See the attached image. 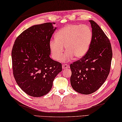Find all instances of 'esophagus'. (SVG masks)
<instances>
[{"label": "esophagus", "instance_id": "esophagus-1", "mask_svg": "<svg viewBox=\"0 0 122 122\" xmlns=\"http://www.w3.org/2000/svg\"><path fill=\"white\" fill-rule=\"evenodd\" d=\"M62 68H63V69H66L69 68V65L64 64H63L62 65Z\"/></svg>", "mask_w": 122, "mask_h": 122}]
</instances>
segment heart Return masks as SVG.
I'll return each mask as SVG.
<instances>
[{
    "label": "heart",
    "instance_id": "heart-1",
    "mask_svg": "<svg viewBox=\"0 0 122 122\" xmlns=\"http://www.w3.org/2000/svg\"><path fill=\"white\" fill-rule=\"evenodd\" d=\"M93 33L89 26L84 25H67L57 32L56 39L50 41L49 46L52 57L56 61H59L66 47L67 52L61 61H69L73 57L80 59L89 51L92 40Z\"/></svg>",
    "mask_w": 122,
    "mask_h": 122
}]
</instances>
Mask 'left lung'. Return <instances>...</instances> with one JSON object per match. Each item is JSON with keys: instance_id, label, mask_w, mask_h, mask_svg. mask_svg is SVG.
I'll list each match as a JSON object with an SVG mask.
<instances>
[{"instance_id": "obj_1", "label": "left lung", "mask_w": 122, "mask_h": 122, "mask_svg": "<svg viewBox=\"0 0 122 122\" xmlns=\"http://www.w3.org/2000/svg\"><path fill=\"white\" fill-rule=\"evenodd\" d=\"M89 21L93 36L89 51L83 58L70 65L72 87L84 95L96 91L105 82L112 57L109 38L96 22Z\"/></svg>"}]
</instances>
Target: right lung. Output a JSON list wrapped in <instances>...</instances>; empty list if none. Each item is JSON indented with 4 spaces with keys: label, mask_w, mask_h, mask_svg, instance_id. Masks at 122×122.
Listing matches in <instances>:
<instances>
[{
    "label": "right lung",
    "mask_w": 122,
    "mask_h": 122,
    "mask_svg": "<svg viewBox=\"0 0 122 122\" xmlns=\"http://www.w3.org/2000/svg\"><path fill=\"white\" fill-rule=\"evenodd\" d=\"M55 23L33 25L15 39L12 50L14 77L24 92L32 97L46 95L62 71L61 63L50 57L49 43L57 28Z\"/></svg>",
    "instance_id": "right-lung-1"
}]
</instances>
